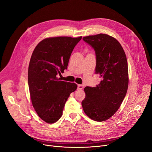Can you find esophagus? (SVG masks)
<instances>
[{
    "instance_id": "esophagus-1",
    "label": "esophagus",
    "mask_w": 152,
    "mask_h": 152,
    "mask_svg": "<svg viewBox=\"0 0 152 152\" xmlns=\"http://www.w3.org/2000/svg\"><path fill=\"white\" fill-rule=\"evenodd\" d=\"M83 85H82V84H78L77 85V89H79V90H81V89H83Z\"/></svg>"
}]
</instances>
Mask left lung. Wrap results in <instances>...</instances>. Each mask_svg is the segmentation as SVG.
Returning <instances> with one entry per match:
<instances>
[{"mask_svg":"<svg viewBox=\"0 0 152 152\" xmlns=\"http://www.w3.org/2000/svg\"><path fill=\"white\" fill-rule=\"evenodd\" d=\"M96 55L95 74L102 80L96 87L84 88V113L95 121H104L119 109L128 87V66L125 52L117 40L105 34L83 37Z\"/></svg>","mask_w":152,"mask_h":152,"instance_id":"obj_1","label":"left lung"}]
</instances>
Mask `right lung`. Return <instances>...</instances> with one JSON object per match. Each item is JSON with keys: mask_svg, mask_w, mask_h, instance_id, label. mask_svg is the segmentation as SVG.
<instances>
[{"mask_svg": "<svg viewBox=\"0 0 152 152\" xmlns=\"http://www.w3.org/2000/svg\"><path fill=\"white\" fill-rule=\"evenodd\" d=\"M82 37H54L40 42L32 53L28 81L32 104L45 122L52 124L61 118L75 83L57 77L67 69L71 54Z\"/></svg>", "mask_w": 152, "mask_h": 152, "instance_id": "obj_1", "label": "right lung"}]
</instances>
